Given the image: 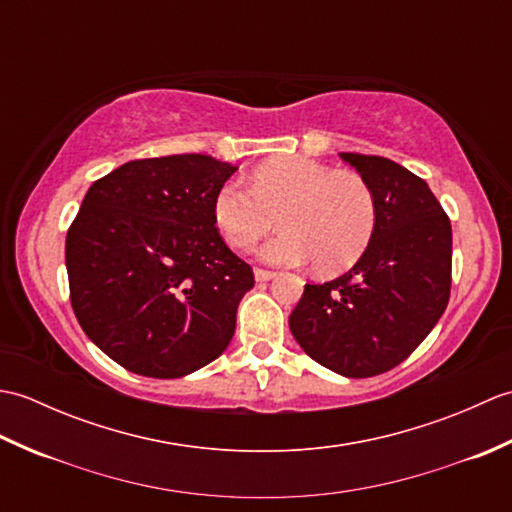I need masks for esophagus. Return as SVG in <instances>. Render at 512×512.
<instances>
[{"instance_id": "obj_1", "label": "esophagus", "mask_w": 512, "mask_h": 512, "mask_svg": "<svg viewBox=\"0 0 512 512\" xmlns=\"http://www.w3.org/2000/svg\"><path fill=\"white\" fill-rule=\"evenodd\" d=\"M277 273H273V270H264V268H255V279L257 281H270L275 279Z\"/></svg>"}]
</instances>
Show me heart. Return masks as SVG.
I'll use <instances>...</instances> for the list:
<instances>
[{
    "label": "heart",
    "instance_id": "obj_1",
    "mask_svg": "<svg viewBox=\"0 0 512 512\" xmlns=\"http://www.w3.org/2000/svg\"><path fill=\"white\" fill-rule=\"evenodd\" d=\"M248 182L250 189L231 180L215 193L213 220L228 246L253 248L277 215L281 233L259 250L266 264L314 262L319 273H339L372 242L378 202L361 173L306 156H279L262 162Z\"/></svg>",
    "mask_w": 512,
    "mask_h": 512
}]
</instances>
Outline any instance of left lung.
Here are the masks:
<instances>
[{"mask_svg": "<svg viewBox=\"0 0 512 512\" xmlns=\"http://www.w3.org/2000/svg\"><path fill=\"white\" fill-rule=\"evenodd\" d=\"M374 189L378 222L361 259L306 284L290 332L314 361L347 378L400 365L427 339L451 295V222L429 184L398 162L341 154Z\"/></svg>", "mask_w": 512, "mask_h": 512, "instance_id": "8db88e82", "label": "left lung"}]
</instances>
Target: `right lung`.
I'll use <instances>...</instances> for the list:
<instances>
[{
  "label": "right lung",
  "instance_id": "1",
  "mask_svg": "<svg viewBox=\"0 0 512 512\" xmlns=\"http://www.w3.org/2000/svg\"><path fill=\"white\" fill-rule=\"evenodd\" d=\"M237 167L202 154L125 162L85 193L65 237L83 332L129 372L180 378L220 356L253 268L213 220Z\"/></svg>",
  "mask_w": 512,
  "mask_h": 512
}]
</instances>
